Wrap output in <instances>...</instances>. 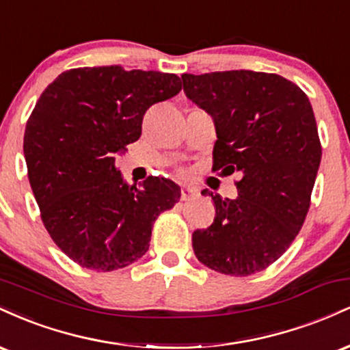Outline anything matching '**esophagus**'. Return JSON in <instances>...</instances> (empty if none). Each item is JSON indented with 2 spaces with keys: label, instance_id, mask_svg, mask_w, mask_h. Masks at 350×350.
<instances>
[{
  "label": "esophagus",
  "instance_id": "obj_1",
  "mask_svg": "<svg viewBox=\"0 0 350 350\" xmlns=\"http://www.w3.org/2000/svg\"><path fill=\"white\" fill-rule=\"evenodd\" d=\"M196 194H198V189L192 187V186H183V189H180V199L183 200L194 198Z\"/></svg>",
  "mask_w": 350,
  "mask_h": 350
}]
</instances>
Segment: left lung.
I'll return each instance as SVG.
<instances>
[{"instance_id":"obj_1","label":"left lung","mask_w":350,"mask_h":350,"mask_svg":"<svg viewBox=\"0 0 350 350\" xmlns=\"http://www.w3.org/2000/svg\"><path fill=\"white\" fill-rule=\"evenodd\" d=\"M184 94L215 124L214 170L240 172L239 196L214 200L211 227L192 234L200 263L232 276L270 267L306 219L321 163L312 107L298 85L276 74L226 70L183 74Z\"/></svg>"}]
</instances>
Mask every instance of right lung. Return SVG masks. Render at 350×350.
Segmentation results:
<instances>
[{
	"mask_svg": "<svg viewBox=\"0 0 350 350\" xmlns=\"http://www.w3.org/2000/svg\"><path fill=\"white\" fill-rule=\"evenodd\" d=\"M180 87L176 74L79 67L39 97L24 133L27 176L47 232L80 267L113 271L142 258L156 217L179 200L170 179L128 184L115 156L142 136L148 108Z\"/></svg>",
	"mask_w": 350,
	"mask_h": 350,
	"instance_id": "1",
	"label": "right lung"
}]
</instances>
